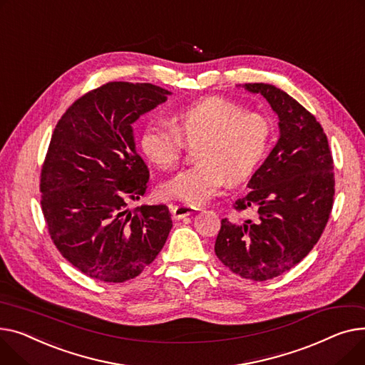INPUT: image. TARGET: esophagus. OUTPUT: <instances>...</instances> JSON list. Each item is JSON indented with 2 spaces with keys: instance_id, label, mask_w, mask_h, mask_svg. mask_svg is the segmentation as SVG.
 Wrapping results in <instances>:
<instances>
[{
  "instance_id": "1",
  "label": "esophagus",
  "mask_w": 365,
  "mask_h": 365,
  "mask_svg": "<svg viewBox=\"0 0 365 365\" xmlns=\"http://www.w3.org/2000/svg\"><path fill=\"white\" fill-rule=\"evenodd\" d=\"M196 210H197L196 207L188 206V205H173L170 206V212H173L174 220H182V218L191 215V213H195Z\"/></svg>"
}]
</instances>
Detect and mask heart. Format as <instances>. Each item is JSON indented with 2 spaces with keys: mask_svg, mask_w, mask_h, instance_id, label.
I'll list each match as a JSON object with an SVG mask.
<instances>
[{
  "mask_svg": "<svg viewBox=\"0 0 365 365\" xmlns=\"http://www.w3.org/2000/svg\"><path fill=\"white\" fill-rule=\"evenodd\" d=\"M170 123L147 122L140 134V150L148 162L169 169L180 162L184 141L200 140L196 150L199 162L160 187L166 199L190 206L207 202L228 178H247L267 155L272 134L271 122L264 115L218 96L178 107L170 113Z\"/></svg>",
  "mask_w": 365,
  "mask_h": 365,
  "instance_id": "b5f03b06",
  "label": "heart"
}]
</instances>
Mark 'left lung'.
Listing matches in <instances>:
<instances>
[{
  "instance_id": "obj_1",
  "label": "left lung",
  "mask_w": 365,
  "mask_h": 365,
  "mask_svg": "<svg viewBox=\"0 0 365 365\" xmlns=\"http://www.w3.org/2000/svg\"><path fill=\"white\" fill-rule=\"evenodd\" d=\"M278 116L280 138L252 175L250 191L235 210L256 220L221 221L215 242L220 261L234 274L265 282L292 269L319 240L333 207V158L323 128L302 104L269 83H245Z\"/></svg>"
}]
</instances>
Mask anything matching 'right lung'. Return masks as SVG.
Here are the masks:
<instances>
[{
  "mask_svg": "<svg viewBox=\"0 0 365 365\" xmlns=\"http://www.w3.org/2000/svg\"><path fill=\"white\" fill-rule=\"evenodd\" d=\"M169 94L152 83L107 82L79 97L54 128L41 169L42 213L63 258L94 280L135 278L173 228L166 205L128 207L150 177L131 125Z\"/></svg>",
  "mask_w": 365,
  "mask_h": 365,
  "instance_id": "right-lung-1",
  "label": "right lung"
}]
</instances>
